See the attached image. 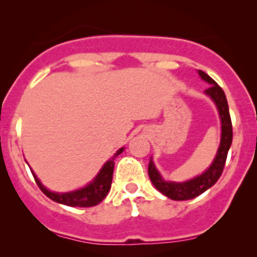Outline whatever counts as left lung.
<instances>
[{
    "label": "left lung",
    "instance_id": "obj_1",
    "mask_svg": "<svg viewBox=\"0 0 257 257\" xmlns=\"http://www.w3.org/2000/svg\"><path fill=\"white\" fill-rule=\"evenodd\" d=\"M199 75L210 84V86L205 90V94L208 95L216 103L217 109H218L219 118H221L222 124V134H221V144H219L218 151L211 163L207 171L195 178L188 180V182L176 183V182H166L162 179L159 171L155 167L154 162L150 160L149 163V177L152 184L157 190L161 191L163 195L170 197L172 200H177V201H182V200H190L194 197L201 195L202 193L207 190L208 188L212 187L213 184L219 179L222 172H223L225 160H227L228 150H229L230 145H232L233 139V128H232V120H230L229 108H228L227 98H225L224 91L222 87L213 80L210 75L206 73L199 70Z\"/></svg>",
    "mask_w": 257,
    "mask_h": 257
}]
</instances>
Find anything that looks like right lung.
Instances as JSON below:
<instances>
[{
	"label": "right lung",
	"instance_id": "add662e5",
	"mask_svg": "<svg viewBox=\"0 0 257 257\" xmlns=\"http://www.w3.org/2000/svg\"><path fill=\"white\" fill-rule=\"evenodd\" d=\"M124 148L119 149L115 154L112 156V159H109L107 162L103 165V167L101 168V171L98 172V174L95 177L90 184H87L86 187L78 189V190L70 191V193H53L50 191L49 189H46L44 185L41 184L40 180L38 179V177L35 176V173L32 171L34 178H35L36 184L39 185V188L41 189L42 193L45 194L47 197H50L51 200L56 202H60V204L67 205V206L72 207H91L96 206L97 204H100L103 199H105L107 194H108L109 189H111L112 184V176H113V168H114V160L118 155H120L123 152Z\"/></svg>",
	"mask_w": 257,
	"mask_h": 257
}]
</instances>
